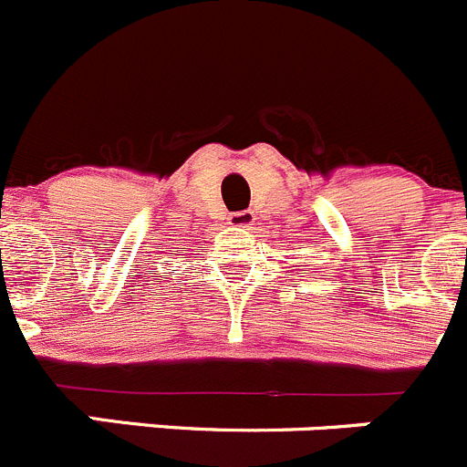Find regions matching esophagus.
Instances as JSON below:
<instances>
[{
  "label": "esophagus",
  "mask_w": 467,
  "mask_h": 467,
  "mask_svg": "<svg viewBox=\"0 0 467 467\" xmlns=\"http://www.w3.org/2000/svg\"><path fill=\"white\" fill-rule=\"evenodd\" d=\"M229 224L234 229H250L254 224V213L253 210H241V213L229 214Z\"/></svg>",
  "instance_id": "34e87169"
}]
</instances>
